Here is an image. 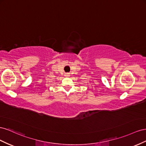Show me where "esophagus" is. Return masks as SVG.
Wrapping results in <instances>:
<instances>
[{
  "mask_svg": "<svg viewBox=\"0 0 146 146\" xmlns=\"http://www.w3.org/2000/svg\"><path fill=\"white\" fill-rule=\"evenodd\" d=\"M65 76H69V74H68V73H66V74H65Z\"/></svg>",
  "mask_w": 146,
  "mask_h": 146,
  "instance_id": "1",
  "label": "esophagus"
}]
</instances>
